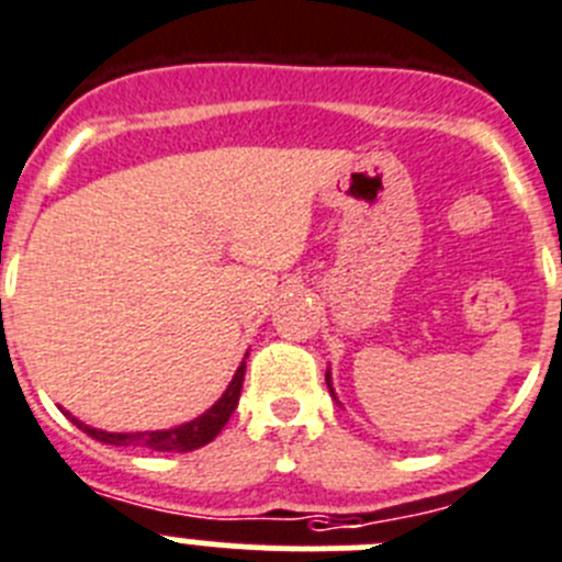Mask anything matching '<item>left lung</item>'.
<instances>
[{
    "label": "left lung",
    "mask_w": 562,
    "mask_h": 562,
    "mask_svg": "<svg viewBox=\"0 0 562 562\" xmlns=\"http://www.w3.org/2000/svg\"><path fill=\"white\" fill-rule=\"evenodd\" d=\"M325 381H327V389H330V394H333V401H336V403H338L336 392H333V378H330V369H327V375H325Z\"/></svg>",
    "instance_id": "obj_1"
}]
</instances>
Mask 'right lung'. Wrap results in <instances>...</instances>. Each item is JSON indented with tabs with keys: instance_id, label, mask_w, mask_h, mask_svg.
Instances as JSON below:
<instances>
[{
	"instance_id": "right-lung-1",
	"label": "right lung",
	"mask_w": 562,
	"mask_h": 562,
	"mask_svg": "<svg viewBox=\"0 0 562 562\" xmlns=\"http://www.w3.org/2000/svg\"><path fill=\"white\" fill-rule=\"evenodd\" d=\"M244 375H246V361H240L237 367L235 378L226 386V392L221 394L218 401L212 403L201 417L190 419V423H181L176 428H161V431H125V434H114V431H100V428L86 426L80 423L78 417H72L69 412V419H72L75 426L80 428L83 434H89L92 439L105 445H123V448H145V451H170V453H184V451H195L201 445L212 442V439L218 437L221 428L229 423L232 412L237 408V401H240V389H244Z\"/></svg>"
}]
</instances>
